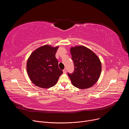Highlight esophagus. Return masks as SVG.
<instances>
[{"instance_id":"1","label":"esophagus","mask_w":129,"mask_h":129,"mask_svg":"<svg viewBox=\"0 0 129 129\" xmlns=\"http://www.w3.org/2000/svg\"><path fill=\"white\" fill-rule=\"evenodd\" d=\"M63 73H66V69H64L63 70Z\"/></svg>"}]
</instances>
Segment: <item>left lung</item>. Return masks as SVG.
I'll return each mask as SVG.
<instances>
[{
    "mask_svg": "<svg viewBox=\"0 0 129 129\" xmlns=\"http://www.w3.org/2000/svg\"><path fill=\"white\" fill-rule=\"evenodd\" d=\"M70 52L75 69L73 73L67 74L72 85L81 89L92 87L101 75L100 59L92 51L83 46L71 47Z\"/></svg>",
    "mask_w": 129,
    "mask_h": 129,
    "instance_id": "1",
    "label": "left lung"
}]
</instances>
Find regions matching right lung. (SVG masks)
<instances>
[{"label":"right lung","mask_w":129,"mask_h":129,"mask_svg":"<svg viewBox=\"0 0 129 129\" xmlns=\"http://www.w3.org/2000/svg\"><path fill=\"white\" fill-rule=\"evenodd\" d=\"M58 47L44 45L30 54L26 69L30 80L36 86L43 88L51 87L56 85L62 74L55 56Z\"/></svg>","instance_id":"1"}]
</instances>
